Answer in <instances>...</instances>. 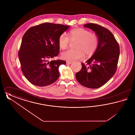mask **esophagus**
<instances>
[{
	"label": "esophagus",
	"instance_id": "34e87169",
	"mask_svg": "<svg viewBox=\"0 0 135 135\" xmlns=\"http://www.w3.org/2000/svg\"><path fill=\"white\" fill-rule=\"evenodd\" d=\"M67 63L68 64H71L72 63V62H67Z\"/></svg>",
	"mask_w": 135,
	"mask_h": 135
}]
</instances>
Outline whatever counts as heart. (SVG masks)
Returning <instances> with one entry per match:
<instances>
[{"label": "heart", "instance_id": "obj_1", "mask_svg": "<svg viewBox=\"0 0 135 135\" xmlns=\"http://www.w3.org/2000/svg\"><path fill=\"white\" fill-rule=\"evenodd\" d=\"M71 41L77 40L75 49H70L62 53V58L66 61L73 62L86 56L93 55L97 49L99 41L96 34L89 30L79 28L71 30L69 37L64 33L61 34L58 39L59 45L62 50H66Z\"/></svg>", "mask_w": 135, "mask_h": 135}]
</instances>
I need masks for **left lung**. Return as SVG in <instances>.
Instances as JSON below:
<instances>
[{
    "mask_svg": "<svg viewBox=\"0 0 135 135\" xmlns=\"http://www.w3.org/2000/svg\"><path fill=\"white\" fill-rule=\"evenodd\" d=\"M84 27L95 32L99 44L96 51L88 61L81 63V69L75 74L78 82L85 87H101L115 73L120 54L119 46L113 34L96 24H84Z\"/></svg>",
    "mask_w": 135,
    "mask_h": 135,
    "instance_id": "left-lung-1",
    "label": "left lung"
}]
</instances>
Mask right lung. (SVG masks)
<instances>
[{"mask_svg": "<svg viewBox=\"0 0 135 135\" xmlns=\"http://www.w3.org/2000/svg\"><path fill=\"white\" fill-rule=\"evenodd\" d=\"M69 27L45 23L30 28L24 34L18 56L22 71L31 84L45 86L58 79L59 66L66 62L49 60L58 56L59 37Z\"/></svg>", "mask_w": 135, "mask_h": 135, "instance_id": "obj_1", "label": "right lung"}]
</instances>
